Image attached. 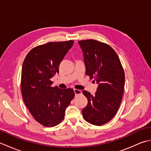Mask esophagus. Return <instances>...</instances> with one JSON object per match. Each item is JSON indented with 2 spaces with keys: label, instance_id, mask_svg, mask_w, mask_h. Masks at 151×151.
I'll return each mask as SVG.
<instances>
[{
  "label": "esophagus",
  "instance_id": "obj_1",
  "mask_svg": "<svg viewBox=\"0 0 151 151\" xmlns=\"http://www.w3.org/2000/svg\"><path fill=\"white\" fill-rule=\"evenodd\" d=\"M74 91H75V95H81L82 93L81 90H79V89H74Z\"/></svg>",
  "mask_w": 151,
  "mask_h": 151
}]
</instances>
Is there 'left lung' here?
<instances>
[{
    "mask_svg": "<svg viewBox=\"0 0 151 151\" xmlns=\"http://www.w3.org/2000/svg\"><path fill=\"white\" fill-rule=\"evenodd\" d=\"M84 55L86 74L98 84L95 95L82 93L88 104L82 111L84 119L101 126L110 121L119 108L124 86V72L117 54L104 43L94 40L79 41Z\"/></svg>",
    "mask_w": 151,
    "mask_h": 151,
    "instance_id": "left-lung-1",
    "label": "left lung"
}]
</instances>
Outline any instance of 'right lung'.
<instances>
[{
  "instance_id": "right-lung-1",
  "label": "right lung",
  "mask_w": 151,
  "mask_h": 151,
  "mask_svg": "<svg viewBox=\"0 0 151 151\" xmlns=\"http://www.w3.org/2000/svg\"><path fill=\"white\" fill-rule=\"evenodd\" d=\"M73 43V40L49 42L34 47L22 64V99L34 118L44 127L60 123L66 108L75 97L73 89L52 87L50 81L59 73L60 64Z\"/></svg>"
}]
</instances>
